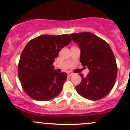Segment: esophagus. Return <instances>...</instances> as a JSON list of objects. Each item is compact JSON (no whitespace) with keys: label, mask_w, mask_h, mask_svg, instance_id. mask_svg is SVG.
I'll return each mask as SVG.
<instances>
[{"label":"esophagus","mask_w":130,"mask_h":130,"mask_svg":"<svg viewBox=\"0 0 130 130\" xmlns=\"http://www.w3.org/2000/svg\"><path fill=\"white\" fill-rule=\"evenodd\" d=\"M73 73H71V72H68V73H67L68 77H70V76L73 75Z\"/></svg>","instance_id":"esophagus-1"}]
</instances>
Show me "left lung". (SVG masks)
Returning a JSON list of instances; mask_svg holds the SVG:
<instances>
[{
	"mask_svg": "<svg viewBox=\"0 0 130 130\" xmlns=\"http://www.w3.org/2000/svg\"><path fill=\"white\" fill-rule=\"evenodd\" d=\"M72 40L80 49V61L89 69L86 77L82 78L75 87L79 95L92 101L106 96L115 86L118 67L115 55L108 43L89 32L70 34Z\"/></svg>",
	"mask_w": 130,
	"mask_h": 130,
	"instance_id": "8db88e82",
	"label": "left lung"
}]
</instances>
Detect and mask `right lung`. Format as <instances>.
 <instances>
[{"label": "right lung", "mask_w": 130, "mask_h": 130, "mask_svg": "<svg viewBox=\"0 0 130 130\" xmlns=\"http://www.w3.org/2000/svg\"><path fill=\"white\" fill-rule=\"evenodd\" d=\"M71 41L67 34L43 35L27 43L21 55L18 70L22 87L30 98L47 101L60 94L67 75L57 72L53 63L60 50Z\"/></svg>", "instance_id": "right-lung-1"}]
</instances>
